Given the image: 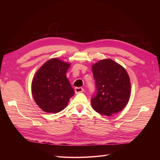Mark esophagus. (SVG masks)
<instances>
[{
    "label": "esophagus",
    "mask_w": 160,
    "mask_h": 160,
    "mask_svg": "<svg viewBox=\"0 0 160 160\" xmlns=\"http://www.w3.org/2000/svg\"><path fill=\"white\" fill-rule=\"evenodd\" d=\"M74 91H75V93L77 94V93H82V92L83 91V89L82 88H80V87H79V88H75Z\"/></svg>",
    "instance_id": "obj_1"
}]
</instances>
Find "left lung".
I'll return each instance as SVG.
<instances>
[{
    "label": "left lung",
    "instance_id": "8db88e82",
    "mask_svg": "<svg viewBox=\"0 0 160 160\" xmlns=\"http://www.w3.org/2000/svg\"><path fill=\"white\" fill-rule=\"evenodd\" d=\"M96 94L91 98L97 112L111 116L127 104L130 97V81L123 67L110 59L100 60L92 66Z\"/></svg>",
    "mask_w": 160,
    "mask_h": 160
}]
</instances>
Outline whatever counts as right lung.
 <instances>
[{"instance_id":"1","label":"right lung","mask_w":160,"mask_h":160,"mask_svg":"<svg viewBox=\"0 0 160 160\" xmlns=\"http://www.w3.org/2000/svg\"><path fill=\"white\" fill-rule=\"evenodd\" d=\"M69 67V63L52 58L36 72L32 82V93L36 103L43 112H61L74 94L66 77Z\"/></svg>"}]
</instances>
